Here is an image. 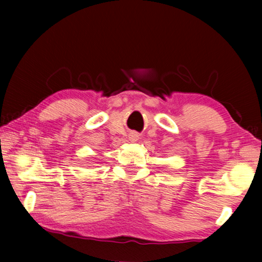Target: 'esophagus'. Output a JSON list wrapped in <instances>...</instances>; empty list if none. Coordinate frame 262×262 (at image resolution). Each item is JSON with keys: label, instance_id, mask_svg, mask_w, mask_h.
<instances>
[{"label": "esophagus", "instance_id": "esophagus-1", "mask_svg": "<svg viewBox=\"0 0 262 262\" xmlns=\"http://www.w3.org/2000/svg\"><path fill=\"white\" fill-rule=\"evenodd\" d=\"M129 139L132 141H138L139 140V135L136 134V133H132V134L129 135Z\"/></svg>", "mask_w": 262, "mask_h": 262}]
</instances>
